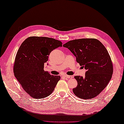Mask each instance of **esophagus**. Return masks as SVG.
Segmentation results:
<instances>
[{
    "label": "esophagus",
    "instance_id": "34e87169",
    "mask_svg": "<svg viewBox=\"0 0 124 124\" xmlns=\"http://www.w3.org/2000/svg\"><path fill=\"white\" fill-rule=\"evenodd\" d=\"M65 77L67 78H73V76L71 75H65Z\"/></svg>",
    "mask_w": 124,
    "mask_h": 124
}]
</instances>
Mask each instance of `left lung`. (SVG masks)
<instances>
[{
	"label": "left lung",
	"mask_w": 124,
	"mask_h": 124,
	"mask_svg": "<svg viewBox=\"0 0 124 124\" xmlns=\"http://www.w3.org/2000/svg\"><path fill=\"white\" fill-rule=\"evenodd\" d=\"M76 57V62L83 66L85 76H76L78 86L72 90L81 99H92L106 87L113 72V63L104 45L94 38H82L69 41L63 45Z\"/></svg>",
	"instance_id": "8db88e82"
}]
</instances>
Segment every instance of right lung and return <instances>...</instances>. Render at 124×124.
Returning a JSON list of instances; mask_svg holds the SVG:
<instances>
[{"label": "right lung", "mask_w": 124, "mask_h": 124, "mask_svg": "<svg viewBox=\"0 0 124 124\" xmlns=\"http://www.w3.org/2000/svg\"><path fill=\"white\" fill-rule=\"evenodd\" d=\"M59 46H62L60 40L36 36L27 38L20 46L14 62V75L32 98L49 96L60 80V76L52 75L44 70L50 52Z\"/></svg>", "instance_id": "obj_1"}]
</instances>
